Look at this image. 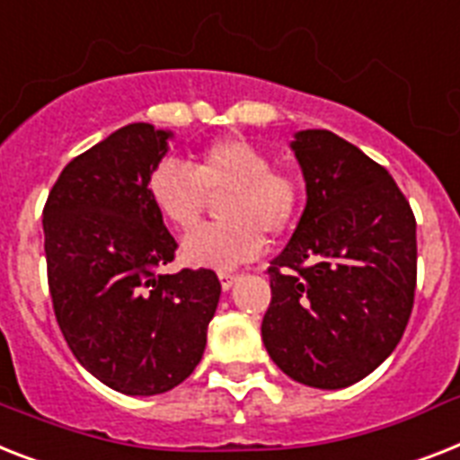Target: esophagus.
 <instances>
[{"mask_svg": "<svg viewBox=\"0 0 460 460\" xmlns=\"http://www.w3.org/2000/svg\"><path fill=\"white\" fill-rule=\"evenodd\" d=\"M219 283H222L224 290H229L231 286H234V281H236V274H231V271H219Z\"/></svg>", "mask_w": 460, "mask_h": 460, "instance_id": "esophagus-1", "label": "esophagus"}]
</instances>
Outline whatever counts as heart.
Listing matches in <instances>:
<instances>
[{
  "mask_svg": "<svg viewBox=\"0 0 460 460\" xmlns=\"http://www.w3.org/2000/svg\"><path fill=\"white\" fill-rule=\"evenodd\" d=\"M222 222L205 224L181 243V257L193 267L234 269L255 260L264 231L281 234L297 210V184L288 172L274 170L269 153L243 137L205 146L184 165L163 160L148 177V198L172 229L189 231L212 198Z\"/></svg>",
  "mask_w": 460,
  "mask_h": 460,
  "instance_id": "heart-1",
  "label": "heart"
}]
</instances>
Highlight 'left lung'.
<instances>
[{
  "mask_svg": "<svg viewBox=\"0 0 460 460\" xmlns=\"http://www.w3.org/2000/svg\"><path fill=\"white\" fill-rule=\"evenodd\" d=\"M307 205L271 260L269 357L302 385L340 390L376 371L404 335L416 290V217L383 165L328 129L290 144Z\"/></svg>",
  "mask_w": 460,
  "mask_h": 460,
  "instance_id": "8db88e82",
  "label": "left lung"
}]
</instances>
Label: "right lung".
<instances>
[{
  "label": "right lung",
  "mask_w": 460,
  "mask_h": 460,
  "mask_svg": "<svg viewBox=\"0 0 460 460\" xmlns=\"http://www.w3.org/2000/svg\"><path fill=\"white\" fill-rule=\"evenodd\" d=\"M172 132L134 122L63 167L42 212L61 333L94 378L132 397L177 387L203 359L217 309L212 269L158 274L177 241L148 198Z\"/></svg>",
  "instance_id": "add662e5"
}]
</instances>
